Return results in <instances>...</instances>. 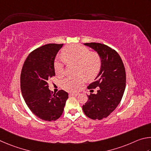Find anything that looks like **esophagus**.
<instances>
[{"label": "esophagus", "mask_w": 151, "mask_h": 151, "mask_svg": "<svg viewBox=\"0 0 151 151\" xmlns=\"http://www.w3.org/2000/svg\"><path fill=\"white\" fill-rule=\"evenodd\" d=\"M80 95V93H70V96H78Z\"/></svg>", "instance_id": "obj_1"}]
</instances>
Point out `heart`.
I'll use <instances>...</instances> for the list:
<instances>
[{
    "mask_svg": "<svg viewBox=\"0 0 151 151\" xmlns=\"http://www.w3.org/2000/svg\"><path fill=\"white\" fill-rule=\"evenodd\" d=\"M62 56L68 64H76V74L83 76L88 80L96 78L101 68L99 55L96 52H90L88 47L80 45H70L65 47L62 52ZM54 69L58 77H62L64 74V65L62 60H55ZM81 76L63 79L62 81V88L70 92L78 91L83 82Z\"/></svg>",
    "mask_w": 151,
    "mask_h": 151,
    "instance_id": "1",
    "label": "heart"
}]
</instances>
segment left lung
Here are the masks:
<instances>
[{
    "label": "left lung",
    "mask_w": 151,
    "mask_h": 151,
    "mask_svg": "<svg viewBox=\"0 0 151 151\" xmlns=\"http://www.w3.org/2000/svg\"><path fill=\"white\" fill-rule=\"evenodd\" d=\"M95 50L101 58V68L95 81L88 89L99 87L96 94L88 96L82 109L91 119L101 120L108 117L119 104L126 86V73L118 53L106 45L91 42L84 44Z\"/></svg>",
    "instance_id": "8db88e82"
}]
</instances>
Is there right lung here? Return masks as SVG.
<instances>
[{"label":"right lung","instance_id":"obj_1","mask_svg":"<svg viewBox=\"0 0 151 151\" xmlns=\"http://www.w3.org/2000/svg\"><path fill=\"white\" fill-rule=\"evenodd\" d=\"M63 44H48L32 52L21 71L22 97L36 117L46 121L57 120L63 111L68 93L60 90L52 95L47 82L55 76L54 63Z\"/></svg>","mask_w":151,"mask_h":151}]
</instances>
